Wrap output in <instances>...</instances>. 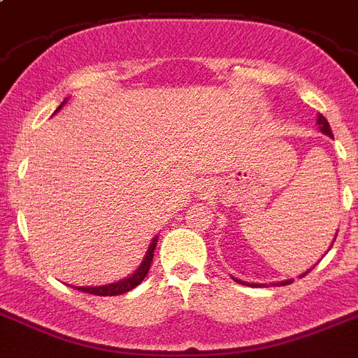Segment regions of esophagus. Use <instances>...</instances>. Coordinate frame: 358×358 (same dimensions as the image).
I'll return each instance as SVG.
<instances>
[{
    "label": "esophagus",
    "instance_id": "1",
    "mask_svg": "<svg viewBox=\"0 0 358 358\" xmlns=\"http://www.w3.org/2000/svg\"><path fill=\"white\" fill-rule=\"evenodd\" d=\"M198 192H200V191H198Z\"/></svg>",
    "mask_w": 358,
    "mask_h": 358
}]
</instances>
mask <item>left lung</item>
<instances>
[{
	"label": "left lung",
	"mask_w": 358,
	"mask_h": 358,
	"mask_svg": "<svg viewBox=\"0 0 358 358\" xmlns=\"http://www.w3.org/2000/svg\"><path fill=\"white\" fill-rule=\"evenodd\" d=\"M317 124H319V127H321V131L324 133V135L334 136V135H331V127H329L328 120H326L322 115H319V117H317ZM335 238H337V236H335ZM334 241H335V239H334ZM306 273H308V272H304L303 275H306ZM303 275H301V278H303ZM232 279H234V281H238V282H241V285H250V287H265V285H259V282H245V281H241V279H236V278H232ZM290 282H292V279H287V281H281V282H278V285L285 287V285H290Z\"/></svg>",
	"instance_id": "8db88e82"
}]
</instances>
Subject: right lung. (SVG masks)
I'll list each match as a JSON object with an SVG mask.
<instances>
[{
    "label": "right lung",
    "mask_w": 358,
    "mask_h": 358,
    "mask_svg": "<svg viewBox=\"0 0 358 358\" xmlns=\"http://www.w3.org/2000/svg\"><path fill=\"white\" fill-rule=\"evenodd\" d=\"M63 104L59 106L55 111L61 110V108H63ZM157 241H158V236L157 238H153V241H151V245H149L148 252H145V257L142 259L141 266H138V268H136L131 275H127L126 279H120V281L111 282V285H102V287H73V288H77L79 292L92 294V295H120V294H126V292L133 290V288L138 287V285L144 281L145 275H148L149 266H151V261H153V254H155V247H157Z\"/></svg>",
    "instance_id": "right-lung-1"
}]
</instances>
